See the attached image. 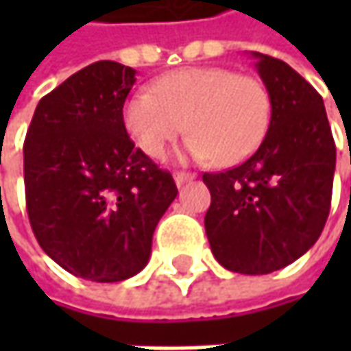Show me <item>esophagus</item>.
Masks as SVG:
<instances>
[{
	"mask_svg": "<svg viewBox=\"0 0 351 351\" xmlns=\"http://www.w3.org/2000/svg\"><path fill=\"white\" fill-rule=\"evenodd\" d=\"M173 180H176V183L182 187L183 183L195 180V173H191V171H176V173H173Z\"/></svg>",
	"mask_w": 351,
	"mask_h": 351,
	"instance_id": "obj_1",
	"label": "esophagus"
}]
</instances>
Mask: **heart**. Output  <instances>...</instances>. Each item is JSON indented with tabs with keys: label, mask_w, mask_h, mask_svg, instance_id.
<instances>
[{
	"label": "heart",
	"mask_w": 351,
	"mask_h": 351,
	"mask_svg": "<svg viewBox=\"0 0 351 351\" xmlns=\"http://www.w3.org/2000/svg\"><path fill=\"white\" fill-rule=\"evenodd\" d=\"M125 128L144 154L160 158L187 130L195 160L232 166L252 156L267 134L271 95L256 75L230 68H185L134 93L123 111Z\"/></svg>",
	"instance_id": "1"
}]
</instances>
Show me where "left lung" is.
I'll return each mask as SVG.
<instances>
[{
    "label": "left lung",
    "mask_w": 351,
    "mask_h": 351,
    "mask_svg": "<svg viewBox=\"0 0 351 351\" xmlns=\"http://www.w3.org/2000/svg\"><path fill=\"white\" fill-rule=\"evenodd\" d=\"M252 56L271 95V121L246 162L203 173L205 230L223 267L263 276L315 246L330 213L336 146L317 89L283 60Z\"/></svg>",
    "instance_id": "8db88e82"
}]
</instances>
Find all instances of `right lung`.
Returning a JSON list of instances; mask_svg holds the SVG:
<instances>
[{
    "label": "right lung",
    "mask_w": 351,
    "mask_h": 351,
    "mask_svg": "<svg viewBox=\"0 0 351 351\" xmlns=\"http://www.w3.org/2000/svg\"><path fill=\"white\" fill-rule=\"evenodd\" d=\"M136 70L99 60L34 109L23 146L27 213L40 248L75 277L115 283L148 263L178 195L169 171L128 138L123 105Z\"/></svg>",
    "instance_id": "1"
}]
</instances>
